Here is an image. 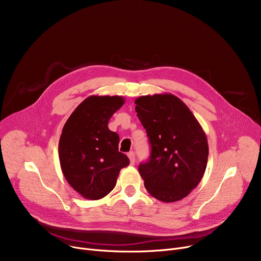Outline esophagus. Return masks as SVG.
<instances>
[{"label":"esophagus","mask_w":261,"mask_h":261,"mask_svg":"<svg viewBox=\"0 0 261 261\" xmlns=\"http://www.w3.org/2000/svg\"><path fill=\"white\" fill-rule=\"evenodd\" d=\"M128 156H129V159H130V164L133 166L134 164H135V154H134V152H133V151H130V152L128 153Z\"/></svg>","instance_id":"esophagus-1"}]
</instances>
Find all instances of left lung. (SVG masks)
<instances>
[{
  "label": "left lung",
  "mask_w": 261,
  "mask_h": 261,
  "mask_svg": "<svg viewBox=\"0 0 261 261\" xmlns=\"http://www.w3.org/2000/svg\"><path fill=\"white\" fill-rule=\"evenodd\" d=\"M135 103L151 146L149 160L139 166L144 185L160 201H180L198 186L206 169V135L189 108L172 94L141 96Z\"/></svg>",
  "instance_id": "left-lung-1"
}]
</instances>
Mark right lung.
<instances>
[{"mask_svg": "<svg viewBox=\"0 0 261 261\" xmlns=\"http://www.w3.org/2000/svg\"><path fill=\"white\" fill-rule=\"evenodd\" d=\"M123 103L121 96H90L62 129L58 147L62 173L88 200L107 196L115 187L120 169L130 163L118 151V134L108 128L110 118Z\"/></svg>", "mask_w": 261, "mask_h": 261, "instance_id": "1", "label": "right lung"}]
</instances>
